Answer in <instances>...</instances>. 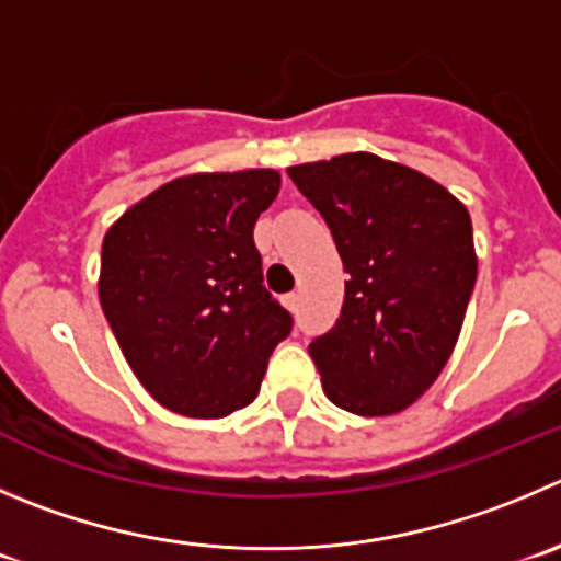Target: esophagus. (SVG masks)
<instances>
[{
    "instance_id": "34e87169",
    "label": "esophagus",
    "mask_w": 561,
    "mask_h": 561,
    "mask_svg": "<svg viewBox=\"0 0 561 561\" xmlns=\"http://www.w3.org/2000/svg\"><path fill=\"white\" fill-rule=\"evenodd\" d=\"M284 306H286V311L295 313L297 306H300V297H297L295 291H291V295H284Z\"/></svg>"
}]
</instances>
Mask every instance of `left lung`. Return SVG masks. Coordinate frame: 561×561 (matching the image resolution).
<instances>
[{"label": "left lung", "instance_id": "8db88e82", "mask_svg": "<svg viewBox=\"0 0 561 561\" xmlns=\"http://www.w3.org/2000/svg\"><path fill=\"white\" fill-rule=\"evenodd\" d=\"M339 248L344 306L311 341L335 408L393 415L449 364L477 284L471 215L444 184L377 153L289 168Z\"/></svg>", "mask_w": 561, "mask_h": 561}]
</instances>
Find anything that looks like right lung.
<instances>
[{"mask_svg": "<svg viewBox=\"0 0 561 561\" xmlns=\"http://www.w3.org/2000/svg\"><path fill=\"white\" fill-rule=\"evenodd\" d=\"M280 192L270 168L192 173L137 201L101 242L99 300L162 408L222 419L259 397L291 317L264 289L253 226Z\"/></svg>", "mask_w": 561, "mask_h": 561, "instance_id": "obj_1", "label": "right lung"}]
</instances>
